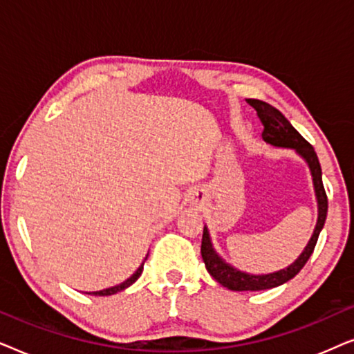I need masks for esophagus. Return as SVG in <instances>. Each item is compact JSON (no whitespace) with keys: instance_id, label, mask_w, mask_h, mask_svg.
Instances as JSON below:
<instances>
[{"instance_id":"esophagus-1","label":"esophagus","mask_w":354,"mask_h":354,"mask_svg":"<svg viewBox=\"0 0 354 354\" xmlns=\"http://www.w3.org/2000/svg\"><path fill=\"white\" fill-rule=\"evenodd\" d=\"M203 200H205V198H203L201 193H196V195L193 196V203H195V205H200Z\"/></svg>"}]
</instances>
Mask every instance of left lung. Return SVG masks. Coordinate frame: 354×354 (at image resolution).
I'll use <instances>...</instances> for the list:
<instances>
[{"label":"left lung","mask_w":354,"mask_h":354,"mask_svg":"<svg viewBox=\"0 0 354 354\" xmlns=\"http://www.w3.org/2000/svg\"><path fill=\"white\" fill-rule=\"evenodd\" d=\"M250 106H253L258 113V118L264 125L263 130V140L266 143L272 145V147L279 148H290L295 149L304 161L308 162L309 171L313 176L314 183V192H316V200H317V222L314 227L311 240L308 241L306 248L303 250V253L298 256V259L288 266V268L280 269L277 272L270 274H248L243 270L234 268L229 263H225L219 254L216 253L214 246L211 243L209 230L205 225L203 230V240H201V256L205 261V266L212 277L219 282L222 287L234 290V292H259V290H268L279 287L285 282H288L290 279H293L299 270L304 268V264L308 263V259L311 258L314 246L317 243L319 234H321L324 224H326L327 217V195L322 185V171L321 164H319L317 154L314 151V148L304 140L301 135L298 133V130L288 122V119L280 113L279 109H275L274 106L269 103H264L261 100H246Z\"/></svg>","instance_id":"8db88e82"}]
</instances>
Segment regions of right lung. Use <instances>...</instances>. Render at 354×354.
Segmentation results:
<instances>
[{
    "label": "right lung",
    "mask_w": 354,
    "mask_h": 354,
    "mask_svg": "<svg viewBox=\"0 0 354 354\" xmlns=\"http://www.w3.org/2000/svg\"><path fill=\"white\" fill-rule=\"evenodd\" d=\"M148 258V256H147ZM147 258H145V261H147ZM145 261L142 263V266H140V268L135 270V272L130 275V277L125 280V282H122V283H119V285H115V287H111V288H106V290H100V292H91V293H88V295H95V297H109V295H115V293H119V292H122V290H125L127 287H130V285H132L133 282H137V279L140 277V275H142V272H143V264H145Z\"/></svg>",
    "instance_id": "add662e5"
}]
</instances>
